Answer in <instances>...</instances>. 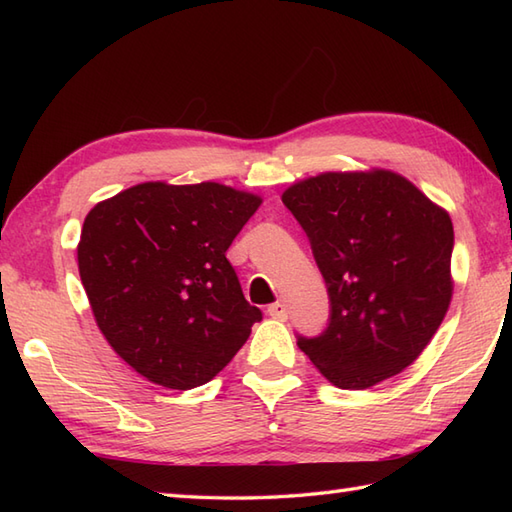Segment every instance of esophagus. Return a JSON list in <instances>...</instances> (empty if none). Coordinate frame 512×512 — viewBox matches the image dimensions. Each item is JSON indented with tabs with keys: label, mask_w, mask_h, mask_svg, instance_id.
Wrapping results in <instances>:
<instances>
[{
	"label": "esophagus",
	"mask_w": 512,
	"mask_h": 512,
	"mask_svg": "<svg viewBox=\"0 0 512 512\" xmlns=\"http://www.w3.org/2000/svg\"><path fill=\"white\" fill-rule=\"evenodd\" d=\"M268 314L273 319H279V321H284V319H288V306L284 301H275L273 306H268Z\"/></svg>",
	"instance_id": "obj_1"
}]
</instances>
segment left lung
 Wrapping results in <instances>:
<instances>
[{"instance_id": "8db88e82", "label": "left lung", "mask_w": 512, "mask_h": 512, "mask_svg": "<svg viewBox=\"0 0 512 512\" xmlns=\"http://www.w3.org/2000/svg\"><path fill=\"white\" fill-rule=\"evenodd\" d=\"M281 202L306 231L330 297L328 328L297 336L301 352L341 389L409 367L451 303L449 213L385 169L321 173Z\"/></svg>"}]
</instances>
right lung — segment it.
I'll use <instances>...</instances> for the list:
<instances>
[{
  "label": "right lung",
  "instance_id": "obj_1",
  "mask_svg": "<svg viewBox=\"0 0 512 512\" xmlns=\"http://www.w3.org/2000/svg\"><path fill=\"white\" fill-rule=\"evenodd\" d=\"M259 204L217 182H143L85 217L83 288L107 343L140 376L182 391L209 383L262 321L226 259Z\"/></svg>",
  "mask_w": 512,
  "mask_h": 512
}]
</instances>
